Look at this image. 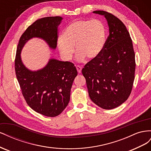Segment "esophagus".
Listing matches in <instances>:
<instances>
[{"mask_svg":"<svg viewBox=\"0 0 151 151\" xmlns=\"http://www.w3.org/2000/svg\"><path fill=\"white\" fill-rule=\"evenodd\" d=\"M76 69L77 70V72H78L79 74H80V73H81V70H82V67L79 65H77L76 66Z\"/></svg>","mask_w":151,"mask_h":151,"instance_id":"esophagus-1","label":"esophagus"}]
</instances>
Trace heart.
I'll return each mask as SVG.
<instances>
[{
	"mask_svg": "<svg viewBox=\"0 0 151 151\" xmlns=\"http://www.w3.org/2000/svg\"><path fill=\"white\" fill-rule=\"evenodd\" d=\"M106 40V29L99 19L76 20L63 31L57 41V48L65 60H70L77 52V60L84 61L86 57L94 59L101 53Z\"/></svg>",
	"mask_w": 151,
	"mask_h": 151,
	"instance_id": "obj_1",
	"label": "heart"
}]
</instances>
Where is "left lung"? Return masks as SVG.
Here are the masks:
<instances>
[{"label": "left lung", "instance_id": "1", "mask_svg": "<svg viewBox=\"0 0 151 151\" xmlns=\"http://www.w3.org/2000/svg\"><path fill=\"white\" fill-rule=\"evenodd\" d=\"M93 13L104 16L109 36L99 55L82 69L91 99L98 106L111 109L129 97L135 77V53L129 31L116 16L104 11Z\"/></svg>", "mask_w": 151, "mask_h": 151}]
</instances>
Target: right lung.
I'll use <instances>...</instances> for the list:
<instances>
[{"label": "right lung", "mask_w": 151, "mask_h": 151, "mask_svg": "<svg viewBox=\"0 0 151 151\" xmlns=\"http://www.w3.org/2000/svg\"><path fill=\"white\" fill-rule=\"evenodd\" d=\"M62 19L60 16L46 17L34 22L21 36L15 58L17 79L27 104L36 112L50 117L60 115L69 103L76 68L72 62L51 58L42 69L32 71L22 63L21 52L33 38L42 39L50 48L55 49L58 26Z\"/></svg>", "instance_id": "right-lung-1"}]
</instances>
